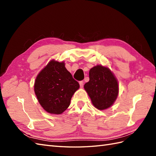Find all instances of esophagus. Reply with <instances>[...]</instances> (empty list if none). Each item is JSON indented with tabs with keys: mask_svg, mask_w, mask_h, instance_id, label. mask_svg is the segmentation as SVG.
<instances>
[{
	"mask_svg": "<svg viewBox=\"0 0 156 156\" xmlns=\"http://www.w3.org/2000/svg\"><path fill=\"white\" fill-rule=\"evenodd\" d=\"M79 84H80V87L81 88L83 87V85H84L83 81H80V82H79Z\"/></svg>",
	"mask_w": 156,
	"mask_h": 156,
	"instance_id": "esophagus-1",
	"label": "esophagus"
}]
</instances>
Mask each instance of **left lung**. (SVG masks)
Returning a JSON list of instances; mask_svg holds the SVG:
<instances>
[{
	"label": "left lung",
	"mask_w": 156,
	"mask_h": 156,
	"mask_svg": "<svg viewBox=\"0 0 156 156\" xmlns=\"http://www.w3.org/2000/svg\"><path fill=\"white\" fill-rule=\"evenodd\" d=\"M90 80L84 86L92 103L98 110H105L113 105L119 94L117 78L111 69L101 65L89 71Z\"/></svg>",
	"instance_id": "1"
}]
</instances>
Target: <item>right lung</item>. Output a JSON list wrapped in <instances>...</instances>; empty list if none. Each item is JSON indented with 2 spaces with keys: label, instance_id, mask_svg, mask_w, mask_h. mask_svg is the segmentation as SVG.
Wrapping results in <instances>:
<instances>
[{
  "label": "right lung",
  "instance_id": "add662e5",
  "mask_svg": "<svg viewBox=\"0 0 156 156\" xmlns=\"http://www.w3.org/2000/svg\"><path fill=\"white\" fill-rule=\"evenodd\" d=\"M79 87L78 82L66 68L64 62L53 59L36 77L34 91L46 112L59 115L68 108Z\"/></svg>",
  "mask_w": 156,
  "mask_h": 156
}]
</instances>
